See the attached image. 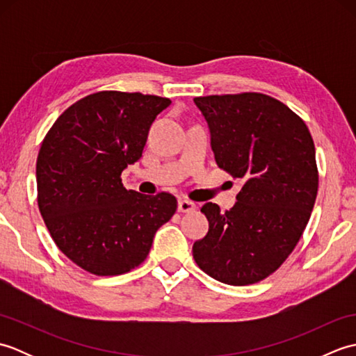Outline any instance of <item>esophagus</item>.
I'll list each match as a JSON object with an SVG mask.
<instances>
[{
  "label": "esophagus",
  "mask_w": 356,
  "mask_h": 356,
  "mask_svg": "<svg viewBox=\"0 0 356 356\" xmlns=\"http://www.w3.org/2000/svg\"><path fill=\"white\" fill-rule=\"evenodd\" d=\"M177 209H179V213H191V211L195 209V203L191 200H186V199H179Z\"/></svg>",
  "instance_id": "34e87169"
}]
</instances>
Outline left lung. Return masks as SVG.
<instances>
[{
  "label": "left lung",
  "instance_id": "1",
  "mask_svg": "<svg viewBox=\"0 0 356 356\" xmlns=\"http://www.w3.org/2000/svg\"><path fill=\"white\" fill-rule=\"evenodd\" d=\"M205 118L217 165L243 180L222 213L205 203L208 234L193 245L199 268L218 282L245 286L280 268L297 246L318 191L315 145L306 124L261 93L194 97Z\"/></svg>",
  "mask_w": 356,
  "mask_h": 356
}]
</instances>
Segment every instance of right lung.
<instances>
[{"label": "right lung", "instance_id": "obj_1", "mask_svg": "<svg viewBox=\"0 0 356 356\" xmlns=\"http://www.w3.org/2000/svg\"><path fill=\"white\" fill-rule=\"evenodd\" d=\"M166 97L97 92L67 108L36 161L38 207L61 252L95 275H119L147 259L156 231L176 213L168 193L125 190Z\"/></svg>", "mask_w": 356, "mask_h": 356}]
</instances>
